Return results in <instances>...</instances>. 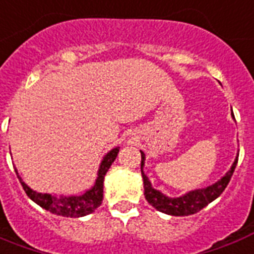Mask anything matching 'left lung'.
<instances>
[{
  "label": "left lung",
  "mask_w": 254,
  "mask_h": 254,
  "mask_svg": "<svg viewBox=\"0 0 254 254\" xmlns=\"http://www.w3.org/2000/svg\"><path fill=\"white\" fill-rule=\"evenodd\" d=\"M237 161H239V158L236 157L233 165L226 172L225 176L221 177V180H218L217 183H214L213 185H209V187L202 188V189L188 191L187 194H184V196L168 197L152 187V184H150L146 174L142 170L145 165V154L144 152H141V174H142V180H144L145 198L153 208H156L162 213H166V214H170V216L194 214L202 208H205L208 204H210L212 201L216 200L222 191L225 190V188L228 187V184H229L230 179L233 176Z\"/></svg>",
  "instance_id": "8db88e82"
}]
</instances>
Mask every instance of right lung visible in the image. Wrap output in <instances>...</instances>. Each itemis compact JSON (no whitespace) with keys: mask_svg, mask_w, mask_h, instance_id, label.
Masks as SVG:
<instances>
[{"mask_svg":"<svg viewBox=\"0 0 254 254\" xmlns=\"http://www.w3.org/2000/svg\"><path fill=\"white\" fill-rule=\"evenodd\" d=\"M119 152L120 148H114L106 153L105 157L102 158L98 173H97L96 183L81 196H56V194H49V193H38V191L30 189L22 181V179L18 176L17 169H15V173H17L19 183L24 188L25 193L28 194L29 198L34 201L37 205H40L41 208L46 209L57 216H63V217H84L86 214L94 212L101 205L102 198H104V179H105V174L109 170L110 165L117 157Z\"/></svg>","mask_w":254,"mask_h":254,"instance_id":"1","label":"right lung"}]
</instances>
